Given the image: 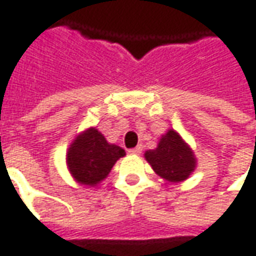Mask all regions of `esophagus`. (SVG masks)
<instances>
[{
  "label": "esophagus",
  "mask_w": 256,
  "mask_h": 256,
  "mask_svg": "<svg viewBox=\"0 0 256 256\" xmlns=\"http://www.w3.org/2000/svg\"><path fill=\"white\" fill-rule=\"evenodd\" d=\"M141 146H136V148H132V150H128V154H132V155H140L141 154Z\"/></svg>",
  "instance_id": "1"
}]
</instances>
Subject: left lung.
Returning <instances> with one entry per match:
<instances>
[{
  "mask_svg": "<svg viewBox=\"0 0 256 256\" xmlns=\"http://www.w3.org/2000/svg\"><path fill=\"white\" fill-rule=\"evenodd\" d=\"M144 156L158 176L172 183L188 178L196 165L190 146L172 128L160 137L158 146L146 151Z\"/></svg>",
  "mask_w": 256,
  "mask_h": 256,
  "instance_id": "left-lung-1",
  "label": "left lung"
}]
</instances>
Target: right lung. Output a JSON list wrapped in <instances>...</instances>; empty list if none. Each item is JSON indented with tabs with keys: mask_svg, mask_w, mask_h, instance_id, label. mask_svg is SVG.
<instances>
[{
	"mask_svg": "<svg viewBox=\"0 0 256 256\" xmlns=\"http://www.w3.org/2000/svg\"><path fill=\"white\" fill-rule=\"evenodd\" d=\"M124 155L123 148L110 144L97 128H90L73 140L66 154V164L78 183L94 187L110 174L116 160Z\"/></svg>",
	"mask_w": 256,
	"mask_h": 256,
	"instance_id": "1",
	"label": "right lung"
}]
</instances>
